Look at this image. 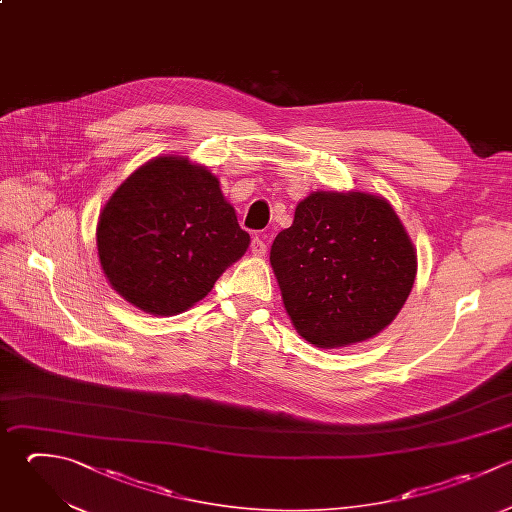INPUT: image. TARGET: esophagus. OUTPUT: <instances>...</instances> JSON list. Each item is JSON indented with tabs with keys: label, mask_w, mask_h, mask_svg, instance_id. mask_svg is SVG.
<instances>
[{
	"label": "esophagus",
	"mask_w": 512,
	"mask_h": 512,
	"mask_svg": "<svg viewBox=\"0 0 512 512\" xmlns=\"http://www.w3.org/2000/svg\"><path fill=\"white\" fill-rule=\"evenodd\" d=\"M266 242L260 238V236H254L252 238V242H250V250H252V254L254 256H264L266 254Z\"/></svg>",
	"instance_id": "1"
}]
</instances>
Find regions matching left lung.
<instances>
[{
    "label": "left lung",
    "mask_w": 512,
    "mask_h": 512,
    "mask_svg": "<svg viewBox=\"0 0 512 512\" xmlns=\"http://www.w3.org/2000/svg\"><path fill=\"white\" fill-rule=\"evenodd\" d=\"M286 312L302 338L336 348L372 338L404 306L416 252L392 206L360 192H314L270 250Z\"/></svg>",
    "instance_id": "8db88e82"
}]
</instances>
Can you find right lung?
<instances>
[{
	"mask_svg": "<svg viewBox=\"0 0 512 512\" xmlns=\"http://www.w3.org/2000/svg\"><path fill=\"white\" fill-rule=\"evenodd\" d=\"M218 178L186 158H156L108 200L98 254L118 294L156 316L202 300L248 248Z\"/></svg>",
	"mask_w": 512,
	"mask_h": 512,
	"instance_id": "right-lung-1",
	"label": "right lung"
}]
</instances>
